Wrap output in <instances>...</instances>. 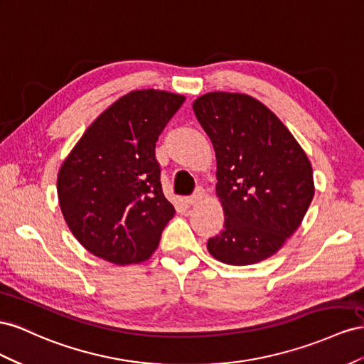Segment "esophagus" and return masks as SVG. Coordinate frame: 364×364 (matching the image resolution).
I'll return each mask as SVG.
<instances>
[{
  "label": "esophagus",
  "mask_w": 364,
  "mask_h": 364,
  "mask_svg": "<svg viewBox=\"0 0 364 364\" xmlns=\"http://www.w3.org/2000/svg\"><path fill=\"white\" fill-rule=\"evenodd\" d=\"M203 198H204V192L198 191L196 193H193L192 196H188V198H186V203H188L189 205H195V204H198L200 201H203Z\"/></svg>",
  "instance_id": "34e87169"
}]
</instances>
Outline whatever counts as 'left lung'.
I'll return each mask as SVG.
<instances>
[{
	"instance_id": "obj_1",
	"label": "left lung",
	"mask_w": 364,
	"mask_h": 364,
	"mask_svg": "<svg viewBox=\"0 0 364 364\" xmlns=\"http://www.w3.org/2000/svg\"><path fill=\"white\" fill-rule=\"evenodd\" d=\"M195 116L216 157L224 228L207 250L228 265H252L284 247L314 198L313 166L276 114L244 92L210 91Z\"/></svg>"
}]
</instances>
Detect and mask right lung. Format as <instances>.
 Instances as JSON below:
<instances>
[{
    "mask_svg": "<svg viewBox=\"0 0 364 364\" xmlns=\"http://www.w3.org/2000/svg\"><path fill=\"white\" fill-rule=\"evenodd\" d=\"M184 96L134 90L109 105L58 172L60 212L80 245L114 265L148 261L173 215L155 141Z\"/></svg>",
    "mask_w": 364,
    "mask_h": 364,
    "instance_id": "add662e5",
    "label": "right lung"
}]
</instances>
